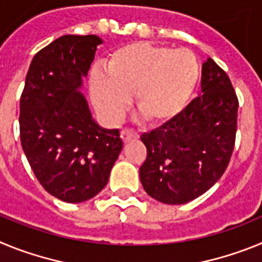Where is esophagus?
Returning <instances> with one entry per match:
<instances>
[{"mask_svg":"<svg viewBox=\"0 0 262 262\" xmlns=\"http://www.w3.org/2000/svg\"><path fill=\"white\" fill-rule=\"evenodd\" d=\"M120 138L123 142H129V140H136L139 138V134L136 131L131 128H124L122 133H120Z\"/></svg>","mask_w":262,"mask_h":262,"instance_id":"esophagus-1","label":"esophagus"}]
</instances>
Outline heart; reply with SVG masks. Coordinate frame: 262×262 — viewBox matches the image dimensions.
<instances>
[{"mask_svg": "<svg viewBox=\"0 0 262 262\" xmlns=\"http://www.w3.org/2000/svg\"><path fill=\"white\" fill-rule=\"evenodd\" d=\"M106 76L94 72L90 78L92 98L110 120L119 119L134 94L138 111L147 122H170L190 102L201 69L193 52L149 43H134L111 53Z\"/></svg>", "mask_w": 262, "mask_h": 262, "instance_id": "b5f03b06", "label": "heart"}]
</instances>
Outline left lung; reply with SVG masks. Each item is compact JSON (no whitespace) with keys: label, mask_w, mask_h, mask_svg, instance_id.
<instances>
[{"label":"left lung","mask_w":262,"mask_h":262,"mask_svg":"<svg viewBox=\"0 0 262 262\" xmlns=\"http://www.w3.org/2000/svg\"><path fill=\"white\" fill-rule=\"evenodd\" d=\"M202 94L181 114L140 136L147 159L139 174L144 190L166 205H182L209 190L226 172L235 147L239 99L226 72L209 57Z\"/></svg>","instance_id":"8db88e82"}]
</instances>
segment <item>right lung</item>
Masks as SVG:
<instances>
[{
  "mask_svg": "<svg viewBox=\"0 0 262 262\" xmlns=\"http://www.w3.org/2000/svg\"><path fill=\"white\" fill-rule=\"evenodd\" d=\"M101 43L96 35L53 40L32 59L20 96L23 152L41 186L68 203L102 190L123 148L119 129L99 127L78 92Z\"/></svg>",
  "mask_w": 262,
  "mask_h": 262,
  "instance_id": "right-lung-1",
  "label": "right lung"
}]
</instances>
